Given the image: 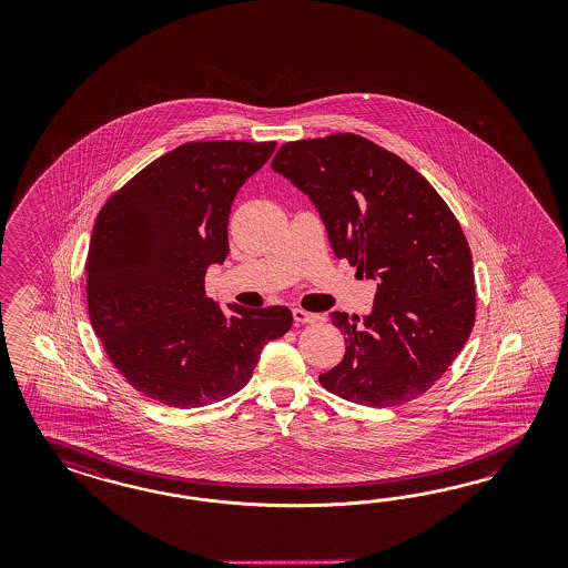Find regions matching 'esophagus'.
I'll list each match as a JSON object with an SVG mask.
<instances>
[{"instance_id":"obj_1","label":"esophagus","mask_w":568,"mask_h":568,"mask_svg":"<svg viewBox=\"0 0 568 568\" xmlns=\"http://www.w3.org/2000/svg\"><path fill=\"white\" fill-rule=\"evenodd\" d=\"M293 321H295L297 325H312V323L323 321V316L312 314V312H306V310L293 308Z\"/></svg>"}]
</instances>
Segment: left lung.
I'll list each match as a JSON object with an SVG mask.
<instances>
[{
    "mask_svg": "<svg viewBox=\"0 0 568 568\" xmlns=\"http://www.w3.org/2000/svg\"><path fill=\"white\" fill-rule=\"evenodd\" d=\"M273 171L312 200L335 256L377 281L368 316L331 314L345 335V354L318 377L321 385L373 408L423 396L475 325L463 226L423 174L354 133L290 141Z\"/></svg>",
    "mask_w": 568,
    "mask_h": 568,
    "instance_id": "1",
    "label": "left lung"
}]
</instances>
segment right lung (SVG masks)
I'll return each mask as SVG.
<instances>
[{
  "label": "right lung",
  "instance_id": "1",
  "mask_svg": "<svg viewBox=\"0 0 568 568\" xmlns=\"http://www.w3.org/2000/svg\"><path fill=\"white\" fill-rule=\"evenodd\" d=\"M275 141H191L122 185L93 226L87 254L91 327L143 396L200 408L237 394L262 347L292 328L285 306L231 312L206 295V271L229 254L241 185Z\"/></svg>",
  "mask_w": 568,
  "mask_h": 568
}]
</instances>
